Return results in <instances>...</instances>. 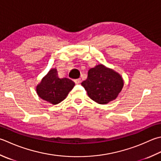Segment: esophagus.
<instances>
[{"instance_id":"1","label":"esophagus","mask_w":161,"mask_h":161,"mask_svg":"<svg viewBox=\"0 0 161 161\" xmlns=\"http://www.w3.org/2000/svg\"><path fill=\"white\" fill-rule=\"evenodd\" d=\"M74 81L76 84H80L81 82V79H77V80H75Z\"/></svg>"}]
</instances>
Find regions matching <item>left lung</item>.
I'll list each match as a JSON object with an SVG mask.
<instances>
[{
  "label": "left lung",
  "instance_id": "obj_1",
  "mask_svg": "<svg viewBox=\"0 0 161 161\" xmlns=\"http://www.w3.org/2000/svg\"><path fill=\"white\" fill-rule=\"evenodd\" d=\"M124 85V80L119 72L101 64L90 68L87 79L81 82L90 98L100 105L114 100Z\"/></svg>",
  "mask_w": 161,
  "mask_h": 161
}]
</instances>
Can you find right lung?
<instances>
[{
  "mask_svg": "<svg viewBox=\"0 0 161 161\" xmlns=\"http://www.w3.org/2000/svg\"><path fill=\"white\" fill-rule=\"evenodd\" d=\"M75 85L68 78H59L56 68H52L36 86V93L41 99L57 105L66 98Z\"/></svg>",
  "mask_w": 161,
  "mask_h": 161,
  "instance_id": "right-lung-1",
  "label": "right lung"
}]
</instances>
